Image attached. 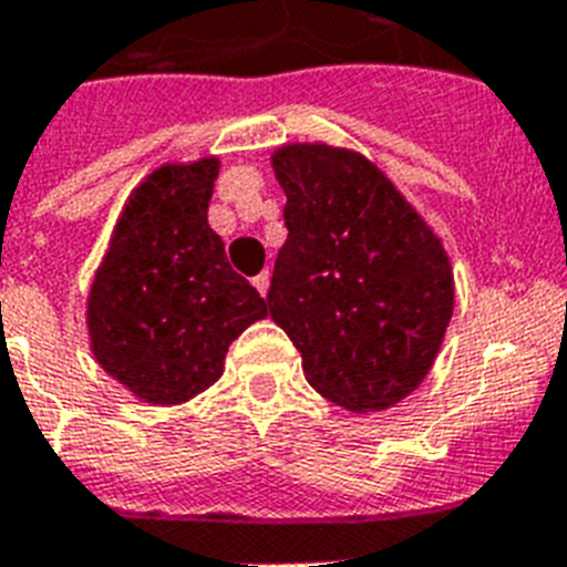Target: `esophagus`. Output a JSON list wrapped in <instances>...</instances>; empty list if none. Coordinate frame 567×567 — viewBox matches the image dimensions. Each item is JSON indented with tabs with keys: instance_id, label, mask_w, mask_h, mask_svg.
I'll list each match as a JSON object with an SVG mask.
<instances>
[{
	"instance_id": "obj_1",
	"label": "esophagus",
	"mask_w": 567,
	"mask_h": 567,
	"mask_svg": "<svg viewBox=\"0 0 567 567\" xmlns=\"http://www.w3.org/2000/svg\"><path fill=\"white\" fill-rule=\"evenodd\" d=\"M252 285H256V291H259L261 297H265V293H268V285H270V274H268V270H261L259 276H252Z\"/></svg>"
}]
</instances>
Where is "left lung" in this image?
<instances>
[{
  "label": "left lung",
  "instance_id": "obj_1",
  "mask_svg": "<svg viewBox=\"0 0 567 567\" xmlns=\"http://www.w3.org/2000/svg\"><path fill=\"white\" fill-rule=\"evenodd\" d=\"M285 238L268 306L317 393L388 411L422 384L454 315L449 252L379 165L293 142L270 156Z\"/></svg>",
  "mask_w": 567,
  "mask_h": 567
}]
</instances>
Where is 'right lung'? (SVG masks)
Instances as JSON below:
<instances>
[{
    "mask_svg": "<svg viewBox=\"0 0 567 567\" xmlns=\"http://www.w3.org/2000/svg\"><path fill=\"white\" fill-rule=\"evenodd\" d=\"M218 168V156H204L142 179L86 297L92 355L148 404H183L212 388L229 343L268 317L206 220Z\"/></svg>",
    "mask_w": 567,
    "mask_h": 567,
    "instance_id": "right-lung-1",
    "label": "right lung"
}]
</instances>
